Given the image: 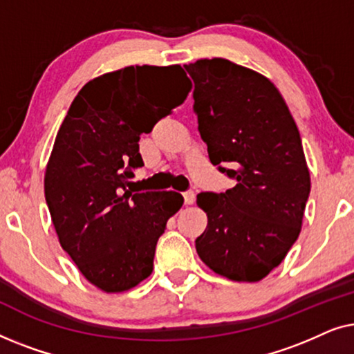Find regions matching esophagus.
I'll use <instances>...</instances> for the list:
<instances>
[{
	"label": "esophagus",
	"instance_id": "esophagus-1",
	"mask_svg": "<svg viewBox=\"0 0 354 354\" xmlns=\"http://www.w3.org/2000/svg\"><path fill=\"white\" fill-rule=\"evenodd\" d=\"M183 201H185V205H193L195 203V192L188 190L183 193Z\"/></svg>",
	"mask_w": 354,
	"mask_h": 354
}]
</instances>
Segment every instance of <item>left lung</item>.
<instances>
[{"instance_id":"obj_1","label":"left lung","mask_w":354,"mask_h":354,"mask_svg":"<svg viewBox=\"0 0 354 354\" xmlns=\"http://www.w3.org/2000/svg\"><path fill=\"white\" fill-rule=\"evenodd\" d=\"M209 161L235 187L200 193L207 227L203 263L236 282H258L297 241L311 180L301 137L282 95L258 72L214 57L183 66Z\"/></svg>"}]
</instances>
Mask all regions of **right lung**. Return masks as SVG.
<instances>
[{
	"label": "right lung",
	"mask_w": 354,
	"mask_h": 354,
	"mask_svg": "<svg viewBox=\"0 0 354 354\" xmlns=\"http://www.w3.org/2000/svg\"><path fill=\"white\" fill-rule=\"evenodd\" d=\"M180 66H130L90 80L72 101L45 174V198L62 250L108 293L153 272L159 236L180 193L127 190L143 166L140 135L185 101Z\"/></svg>",
	"instance_id": "obj_1"
}]
</instances>
